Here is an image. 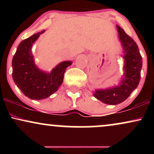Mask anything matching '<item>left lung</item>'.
Returning <instances> with one entry per match:
<instances>
[{
    "mask_svg": "<svg viewBox=\"0 0 154 154\" xmlns=\"http://www.w3.org/2000/svg\"><path fill=\"white\" fill-rule=\"evenodd\" d=\"M119 39L122 46L124 59L123 76L119 85L106 89L95 90L93 95L97 99L109 105H116L125 101L132 92L136 89L140 80V71L143 61L137 44L116 25Z\"/></svg>",
    "mask_w": 154,
    "mask_h": 154,
    "instance_id": "left-lung-1",
    "label": "left lung"
}]
</instances>
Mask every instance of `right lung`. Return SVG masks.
Here are the masks:
<instances>
[{"label": "right lung", "instance_id": "right-lung-1", "mask_svg": "<svg viewBox=\"0 0 154 154\" xmlns=\"http://www.w3.org/2000/svg\"><path fill=\"white\" fill-rule=\"evenodd\" d=\"M43 30L32 35L19 43L12 59V77L23 94L33 100H41L49 97L62 84L66 68L72 64L70 61H62L51 72L40 70L35 63L32 46Z\"/></svg>", "mask_w": 154, "mask_h": 154}]
</instances>
